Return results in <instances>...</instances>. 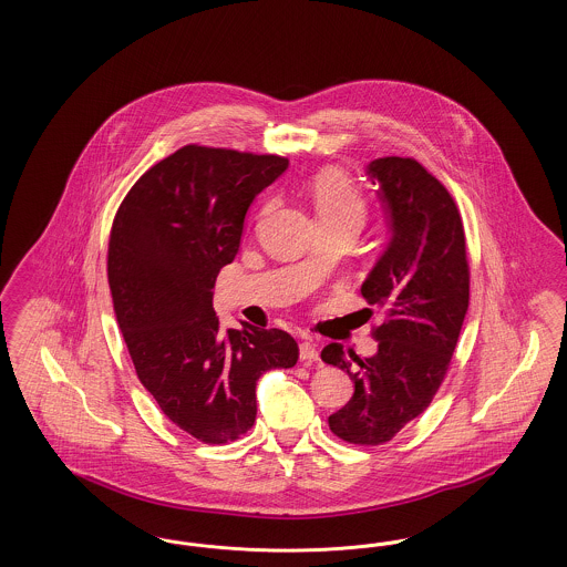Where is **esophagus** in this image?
<instances>
[{"mask_svg":"<svg viewBox=\"0 0 567 567\" xmlns=\"http://www.w3.org/2000/svg\"><path fill=\"white\" fill-rule=\"evenodd\" d=\"M299 359L301 363H319V349L315 342L306 340L299 344Z\"/></svg>","mask_w":567,"mask_h":567,"instance_id":"obj_1","label":"esophagus"}]
</instances>
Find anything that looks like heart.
<instances>
[{
  "label": "heart",
  "instance_id": "heart-1",
  "mask_svg": "<svg viewBox=\"0 0 567 567\" xmlns=\"http://www.w3.org/2000/svg\"><path fill=\"white\" fill-rule=\"evenodd\" d=\"M312 197L321 220L365 216V202L354 189L351 178L338 169H327L312 181Z\"/></svg>",
  "mask_w": 567,
  "mask_h": 567
}]
</instances>
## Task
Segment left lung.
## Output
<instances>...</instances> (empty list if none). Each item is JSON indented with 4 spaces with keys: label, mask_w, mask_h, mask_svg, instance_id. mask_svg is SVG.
I'll use <instances>...</instances> for the list:
<instances>
[{
    "label": "left lung",
    "mask_w": 567,
    "mask_h": 567,
    "mask_svg": "<svg viewBox=\"0 0 567 567\" xmlns=\"http://www.w3.org/2000/svg\"><path fill=\"white\" fill-rule=\"evenodd\" d=\"M386 213L391 240L361 285L370 306L386 310L372 331L378 352L361 359L331 342L321 352L352 382L349 404L329 430L351 444L377 446L432 404L470 301L465 234L455 199L423 165L382 157L368 165Z\"/></svg>",
    "instance_id": "8db88e82"
}]
</instances>
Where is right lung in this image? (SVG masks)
Masks as SVG:
<instances>
[{
  "instance_id": "add662e5",
  "label": "right lung",
  "mask_w": 567,
  "mask_h": 567,
  "mask_svg": "<svg viewBox=\"0 0 567 567\" xmlns=\"http://www.w3.org/2000/svg\"><path fill=\"white\" fill-rule=\"evenodd\" d=\"M289 167L278 155L189 144L144 172L114 216L109 282L135 374L163 414L206 444L248 432L257 380L293 368L282 329H218L213 296L252 199Z\"/></svg>"
}]
</instances>
